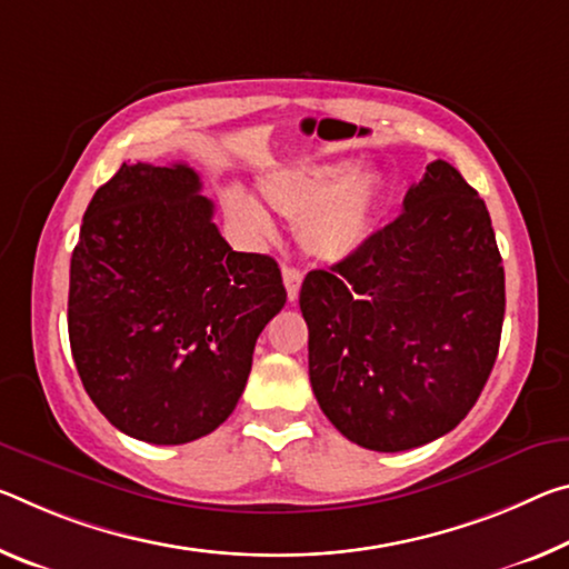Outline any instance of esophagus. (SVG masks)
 I'll use <instances>...</instances> for the list:
<instances>
[{
    "label": "esophagus",
    "instance_id": "esophagus-1",
    "mask_svg": "<svg viewBox=\"0 0 569 569\" xmlns=\"http://www.w3.org/2000/svg\"><path fill=\"white\" fill-rule=\"evenodd\" d=\"M301 281H303V273H301L299 268H291V266L283 268V286H286V291H288V301L299 299Z\"/></svg>",
    "mask_w": 569,
    "mask_h": 569
}]
</instances>
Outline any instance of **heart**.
Returning a JSON list of instances; mask_svg holds the SVG:
<instances>
[{
	"instance_id": "b5f03b06",
	"label": "heart",
	"mask_w": 569,
	"mask_h": 569,
	"mask_svg": "<svg viewBox=\"0 0 569 569\" xmlns=\"http://www.w3.org/2000/svg\"><path fill=\"white\" fill-rule=\"evenodd\" d=\"M263 200L278 214L299 220L296 232L309 256L337 263L365 246L377 207V179L345 164L276 167L258 179ZM222 207L240 232L252 240L273 236L268 210L252 197L228 189Z\"/></svg>"
}]
</instances>
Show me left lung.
<instances>
[{"label":"left lung","mask_w":569,"mask_h":569,"mask_svg":"<svg viewBox=\"0 0 569 569\" xmlns=\"http://www.w3.org/2000/svg\"><path fill=\"white\" fill-rule=\"evenodd\" d=\"M309 377L351 443L398 453L461 422L499 355L503 266L489 210L436 159L402 214L301 286Z\"/></svg>","instance_id":"1"}]
</instances>
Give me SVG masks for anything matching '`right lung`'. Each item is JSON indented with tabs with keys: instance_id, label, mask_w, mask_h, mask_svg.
Listing matches in <instances>:
<instances>
[{
	"instance_id": "add662e5",
	"label": "right lung",
	"mask_w": 569,
	"mask_h": 569,
	"mask_svg": "<svg viewBox=\"0 0 569 569\" xmlns=\"http://www.w3.org/2000/svg\"><path fill=\"white\" fill-rule=\"evenodd\" d=\"M182 164H121L96 189L70 258L68 333L80 380L126 436L182 446L220 428L252 349L283 309L281 268L236 252Z\"/></svg>"
}]
</instances>
